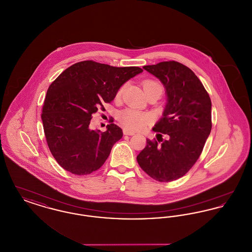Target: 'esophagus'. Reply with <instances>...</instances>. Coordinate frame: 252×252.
Segmentation results:
<instances>
[{"label": "esophagus", "mask_w": 252, "mask_h": 252, "mask_svg": "<svg viewBox=\"0 0 252 252\" xmlns=\"http://www.w3.org/2000/svg\"><path fill=\"white\" fill-rule=\"evenodd\" d=\"M123 132H124V134H125V135H128V136H132V135H134V134H135L134 132L128 131L127 129H124V131Z\"/></svg>", "instance_id": "obj_1"}]
</instances>
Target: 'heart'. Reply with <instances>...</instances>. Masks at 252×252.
Returning a JSON list of instances; mask_svg holds the SVG:
<instances>
[{
	"mask_svg": "<svg viewBox=\"0 0 252 252\" xmlns=\"http://www.w3.org/2000/svg\"><path fill=\"white\" fill-rule=\"evenodd\" d=\"M144 92L150 89H157L160 93L162 92V87L159 83L153 80H147L144 83ZM122 94V89L118 92V95ZM119 120L123 124V126L129 130H141L147 125L149 118L148 116L139 110L133 109V108H126L122 110L119 113Z\"/></svg>",
	"mask_w": 252,
	"mask_h": 252,
	"instance_id": "1",
	"label": "heart"
}]
</instances>
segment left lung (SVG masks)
<instances>
[{
	"mask_svg": "<svg viewBox=\"0 0 252 252\" xmlns=\"http://www.w3.org/2000/svg\"><path fill=\"white\" fill-rule=\"evenodd\" d=\"M144 69L163 84L167 103L153 127L158 141L147 139L137 161L152 179L170 182L183 177L200 156L212 130V102L194 72L180 62L163 61Z\"/></svg>",
	"mask_w": 252,
	"mask_h": 252,
	"instance_id": "obj_1",
	"label": "left lung"
}]
</instances>
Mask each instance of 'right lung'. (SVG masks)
Masks as SVG:
<instances>
[{
  "mask_svg": "<svg viewBox=\"0 0 252 252\" xmlns=\"http://www.w3.org/2000/svg\"><path fill=\"white\" fill-rule=\"evenodd\" d=\"M142 72L139 67L85 60L67 68L49 86L41 119L49 149L61 167L82 176L105 163L123 131L115 124L108 125L105 132L92 130L93 114L104 110L121 86Z\"/></svg>",
  "mask_w": 252,
  "mask_h": 252,
  "instance_id": "1",
  "label": "right lung"
}]
</instances>
